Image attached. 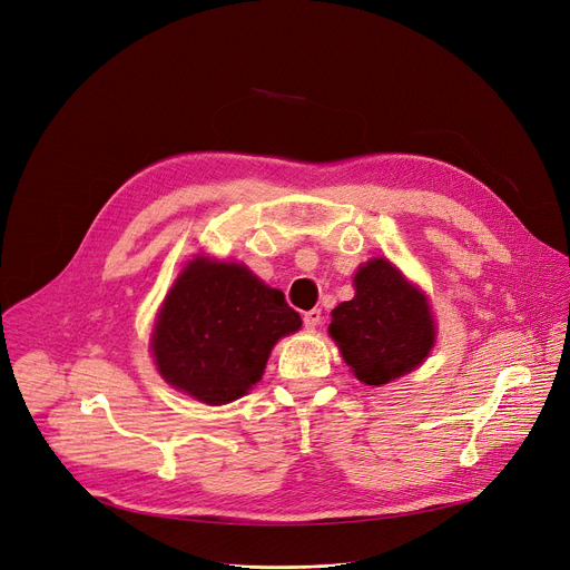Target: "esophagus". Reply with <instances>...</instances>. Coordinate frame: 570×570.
Wrapping results in <instances>:
<instances>
[{"instance_id": "34e87169", "label": "esophagus", "mask_w": 570, "mask_h": 570, "mask_svg": "<svg viewBox=\"0 0 570 570\" xmlns=\"http://www.w3.org/2000/svg\"><path fill=\"white\" fill-rule=\"evenodd\" d=\"M303 324H305V328H309V331L317 328V326L322 324V309H309V312H305V314H303Z\"/></svg>"}]
</instances>
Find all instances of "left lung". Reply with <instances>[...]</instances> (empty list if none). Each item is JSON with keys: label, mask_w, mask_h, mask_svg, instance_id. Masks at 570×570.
Here are the masks:
<instances>
[{"label": "left lung", "mask_w": 570, "mask_h": 570, "mask_svg": "<svg viewBox=\"0 0 570 570\" xmlns=\"http://www.w3.org/2000/svg\"><path fill=\"white\" fill-rule=\"evenodd\" d=\"M353 285L355 296L331 312L328 333L357 381L381 387L423 364L436 326L425 294L387 258L362 265Z\"/></svg>", "instance_id": "8db88e82"}]
</instances>
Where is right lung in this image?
<instances>
[{
    "label": "right lung",
    "mask_w": 570,
    "mask_h": 570,
    "mask_svg": "<svg viewBox=\"0 0 570 570\" xmlns=\"http://www.w3.org/2000/svg\"><path fill=\"white\" fill-rule=\"evenodd\" d=\"M298 328V312L281 289L244 265L197 256L160 305L151 353L174 390L224 405L261 381L276 342Z\"/></svg>",
    "instance_id": "1"
}]
</instances>
